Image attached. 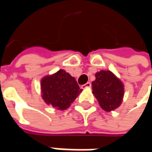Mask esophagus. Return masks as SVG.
Returning a JSON list of instances; mask_svg holds the SVG:
<instances>
[{
    "mask_svg": "<svg viewBox=\"0 0 152 152\" xmlns=\"http://www.w3.org/2000/svg\"><path fill=\"white\" fill-rule=\"evenodd\" d=\"M91 84L90 82H88V83H86L85 85H81V88H82V89H87V88H91Z\"/></svg>",
    "mask_w": 152,
    "mask_h": 152,
    "instance_id": "obj_1",
    "label": "esophagus"
}]
</instances>
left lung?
<instances>
[{
    "label": "left lung",
    "instance_id": "left-lung-1",
    "mask_svg": "<svg viewBox=\"0 0 152 152\" xmlns=\"http://www.w3.org/2000/svg\"><path fill=\"white\" fill-rule=\"evenodd\" d=\"M91 85L92 93L104 111H113L121 105L124 95V86L111 71L102 70L96 73V80Z\"/></svg>",
    "mask_w": 152,
    "mask_h": 152
}]
</instances>
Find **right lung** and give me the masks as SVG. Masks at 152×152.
I'll use <instances>...</instances> for the list:
<instances>
[{
    "mask_svg": "<svg viewBox=\"0 0 152 152\" xmlns=\"http://www.w3.org/2000/svg\"><path fill=\"white\" fill-rule=\"evenodd\" d=\"M40 88L45 102L61 111L69 107L82 91L75 79L63 69L44 77Z\"/></svg>",
    "mask_w": 152,
    "mask_h": 152,
    "instance_id": "obj_1",
    "label": "right lung"
}]
</instances>
